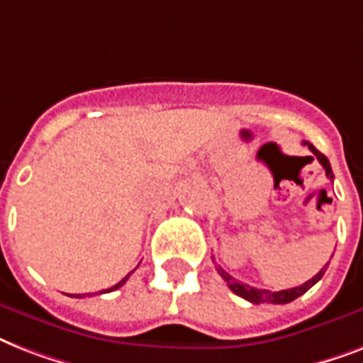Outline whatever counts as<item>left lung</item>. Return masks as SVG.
Segmentation results:
<instances>
[{
	"label": "left lung",
	"mask_w": 363,
	"mask_h": 363,
	"mask_svg": "<svg viewBox=\"0 0 363 363\" xmlns=\"http://www.w3.org/2000/svg\"><path fill=\"white\" fill-rule=\"evenodd\" d=\"M303 145H307L309 147V150L316 156V160L320 162L322 167L326 169V175L328 179H333V171H332V165H330V160L324 156V154L320 152V150H316L313 145H311L309 141H303ZM328 264L322 267L318 273H316L313 279H309L307 282H303L301 286H296V288H288V290H281V292H269V290H259V288H254L250 286V284H245V282L238 281V279H233L230 273H226V271L222 269L220 265H216V271H218V275L224 279V281L228 282V286H230V290H232L233 294H238L239 298L247 299V301H250V303H290V301H294L296 298H299V296H303L307 290H309L311 286H315L316 282L320 281L322 275H324V271H326Z\"/></svg>",
	"instance_id": "left-lung-1"
}]
</instances>
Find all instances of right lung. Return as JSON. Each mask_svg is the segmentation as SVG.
<instances>
[{"mask_svg": "<svg viewBox=\"0 0 363 363\" xmlns=\"http://www.w3.org/2000/svg\"><path fill=\"white\" fill-rule=\"evenodd\" d=\"M130 275H131V273H128V275H125L121 282H116L115 286L107 288V290H101V292H99V294H107V292H113V290H118V288H121V286H124V282L128 281V277H130ZM84 296H90V294H84ZM84 296H81V294H75V296H71V298H84Z\"/></svg>", "mask_w": 363, "mask_h": 363, "instance_id": "right-lung-1", "label": "right lung"}]
</instances>
